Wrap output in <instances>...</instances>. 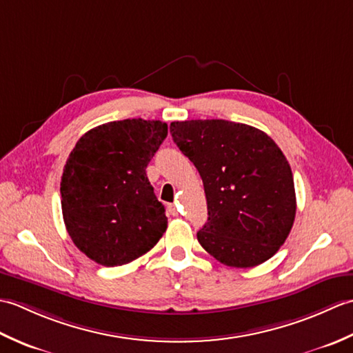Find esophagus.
Wrapping results in <instances>:
<instances>
[{"label": "esophagus", "mask_w": 353, "mask_h": 353, "mask_svg": "<svg viewBox=\"0 0 353 353\" xmlns=\"http://www.w3.org/2000/svg\"><path fill=\"white\" fill-rule=\"evenodd\" d=\"M168 211H170L171 215H177V214H179V212H177V208H176L174 205H170V206H168Z\"/></svg>", "instance_id": "esophagus-1"}]
</instances>
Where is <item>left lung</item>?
<instances>
[{"label": "left lung", "instance_id": "left-lung-1", "mask_svg": "<svg viewBox=\"0 0 353 353\" xmlns=\"http://www.w3.org/2000/svg\"><path fill=\"white\" fill-rule=\"evenodd\" d=\"M172 141L203 181L208 221L201 247L221 264L259 265L285 243L296 216L287 157L252 125L226 119H191L170 125Z\"/></svg>", "mask_w": 353, "mask_h": 353}]
</instances>
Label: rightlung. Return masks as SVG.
<instances>
[{
  "label": "right lung",
  "mask_w": 353,
  "mask_h": 353,
  "mask_svg": "<svg viewBox=\"0 0 353 353\" xmlns=\"http://www.w3.org/2000/svg\"><path fill=\"white\" fill-rule=\"evenodd\" d=\"M167 134L162 121H112L86 132L70 153L61 182L63 221L72 243L97 264H129L167 230L145 172Z\"/></svg>",
  "instance_id": "obj_1"
}]
</instances>
